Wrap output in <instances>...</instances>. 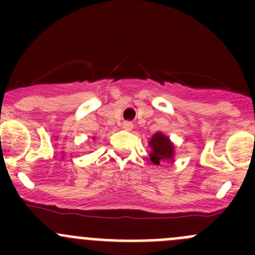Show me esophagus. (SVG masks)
Returning a JSON list of instances; mask_svg holds the SVG:
<instances>
[{"instance_id":"obj_1","label":"esophagus","mask_w":255,"mask_h":255,"mask_svg":"<svg viewBox=\"0 0 255 255\" xmlns=\"http://www.w3.org/2000/svg\"><path fill=\"white\" fill-rule=\"evenodd\" d=\"M123 128L126 131H130V130H132L134 125H132V123H130V121H125V123L123 124Z\"/></svg>"}]
</instances>
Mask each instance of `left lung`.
I'll return each mask as SVG.
<instances>
[{
  "instance_id": "1",
  "label": "left lung",
  "mask_w": 255,
  "mask_h": 255,
  "mask_svg": "<svg viewBox=\"0 0 255 255\" xmlns=\"http://www.w3.org/2000/svg\"><path fill=\"white\" fill-rule=\"evenodd\" d=\"M149 147L152 148L149 157L154 164H159L163 161H172L173 144L170 139L162 132H155L149 140Z\"/></svg>"
}]
</instances>
